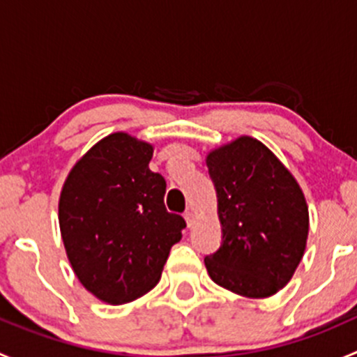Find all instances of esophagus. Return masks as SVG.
Listing matches in <instances>:
<instances>
[{"instance_id":"1","label":"esophagus","mask_w":357,"mask_h":357,"mask_svg":"<svg viewBox=\"0 0 357 357\" xmlns=\"http://www.w3.org/2000/svg\"><path fill=\"white\" fill-rule=\"evenodd\" d=\"M185 219H186V225H188L190 228H192L193 222H195V212H193L192 208H188V211L185 212Z\"/></svg>"}]
</instances>
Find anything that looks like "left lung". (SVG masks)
<instances>
[{"label": "left lung", "instance_id": "8db88e82", "mask_svg": "<svg viewBox=\"0 0 357 357\" xmlns=\"http://www.w3.org/2000/svg\"><path fill=\"white\" fill-rule=\"evenodd\" d=\"M222 242L204 259L212 282L250 298L271 297L305 250L309 212L301 186L275 153L250 136L212 150Z\"/></svg>", "mask_w": 357, "mask_h": 357}]
</instances>
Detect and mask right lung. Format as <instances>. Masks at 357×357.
<instances>
[{
  "label": "right lung",
  "mask_w": 357,
  "mask_h": 357,
  "mask_svg": "<svg viewBox=\"0 0 357 357\" xmlns=\"http://www.w3.org/2000/svg\"><path fill=\"white\" fill-rule=\"evenodd\" d=\"M152 155L150 143L114 132L82 155L60 193V231L72 269L107 304L152 290L186 228L181 215L165 208V179L150 171Z\"/></svg>",
  "instance_id": "obj_1"
}]
</instances>
